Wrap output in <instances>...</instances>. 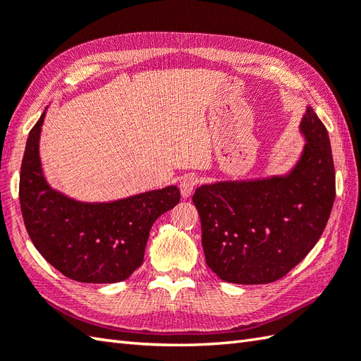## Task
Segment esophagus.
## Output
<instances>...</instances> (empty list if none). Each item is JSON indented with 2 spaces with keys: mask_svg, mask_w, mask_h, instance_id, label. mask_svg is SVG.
<instances>
[{
  "mask_svg": "<svg viewBox=\"0 0 361 361\" xmlns=\"http://www.w3.org/2000/svg\"><path fill=\"white\" fill-rule=\"evenodd\" d=\"M198 185V178L197 175L194 173H189V175H185L183 178L180 180V190H181V195L188 198L190 197V194H192V190L195 189V186Z\"/></svg>",
  "mask_w": 361,
  "mask_h": 361,
  "instance_id": "1",
  "label": "esophagus"
}]
</instances>
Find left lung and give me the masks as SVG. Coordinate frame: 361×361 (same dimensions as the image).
Returning <instances> with one entry per match:
<instances>
[{"label":"left lung","instance_id":"obj_1","mask_svg":"<svg viewBox=\"0 0 361 361\" xmlns=\"http://www.w3.org/2000/svg\"><path fill=\"white\" fill-rule=\"evenodd\" d=\"M301 130L307 142L290 175L195 190L206 264L221 281L245 286L278 281L323 234L335 200L331 141L312 106Z\"/></svg>","mask_w":361,"mask_h":361}]
</instances>
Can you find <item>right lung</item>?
Wrapping results in <instances>:
<instances>
[{
    "label": "right lung",
    "instance_id": "right-lung-1",
    "mask_svg": "<svg viewBox=\"0 0 361 361\" xmlns=\"http://www.w3.org/2000/svg\"><path fill=\"white\" fill-rule=\"evenodd\" d=\"M44 113L29 132L20 172V206L30 240L66 278L88 283L127 279L142 264L150 228L180 202L169 186L113 203L74 202L42 175L38 137Z\"/></svg>",
    "mask_w": 361,
    "mask_h": 361
}]
</instances>
